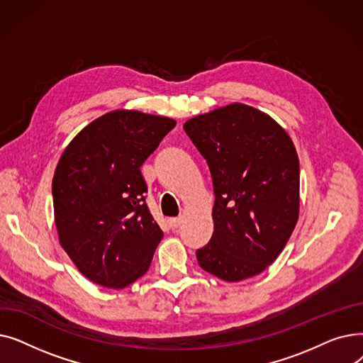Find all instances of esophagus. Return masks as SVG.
Masks as SVG:
<instances>
[{
	"label": "esophagus",
	"instance_id": "obj_1",
	"mask_svg": "<svg viewBox=\"0 0 363 363\" xmlns=\"http://www.w3.org/2000/svg\"><path fill=\"white\" fill-rule=\"evenodd\" d=\"M182 223V218H170L169 219V225L172 230H177V228H179V225Z\"/></svg>",
	"mask_w": 363,
	"mask_h": 363
}]
</instances>
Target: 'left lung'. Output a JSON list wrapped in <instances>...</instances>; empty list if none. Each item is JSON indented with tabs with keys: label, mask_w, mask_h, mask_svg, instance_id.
<instances>
[{
	"label": "left lung",
	"mask_w": 363,
	"mask_h": 363,
	"mask_svg": "<svg viewBox=\"0 0 363 363\" xmlns=\"http://www.w3.org/2000/svg\"><path fill=\"white\" fill-rule=\"evenodd\" d=\"M184 130L211 169L212 240L201 268L237 282L262 274L290 240L300 211V164L293 140L252 106L233 103L199 114Z\"/></svg>",
	"instance_id": "1"
}]
</instances>
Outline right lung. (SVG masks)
<instances>
[{"instance_id": "add662e5", "label": "right lung", "mask_w": 363, "mask_h": 363, "mask_svg": "<svg viewBox=\"0 0 363 363\" xmlns=\"http://www.w3.org/2000/svg\"><path fill=\"white\" fill-rule=\"evenodd\" d=\"M175 125L113 110L65 148L52 178L54 220L60 245L89 281L122 290L148 271L163 231L145 204L140 167Z\"/></svg>"}]
</instances>
